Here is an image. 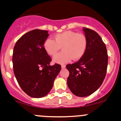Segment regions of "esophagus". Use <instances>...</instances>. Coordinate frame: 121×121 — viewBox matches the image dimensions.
I'll list each match as a JSON object with an SVG mask.
<instances>
[{
    "mask_svg": "<svg viewBox=\"0 0 121 121\" xmlns=\"http://www.w3.org/2000/svg\"><path fill=\"white\" fill-rule=\"evenodd\" d=\"M65 67H66L65 65H64V64H62V65H61V68H62V69L65 68Z\"/></svg>",
    "mask_w": 121,
    "mask_h": 121,
    "instance_id": "obj_1",
    "label": "esophagus"
}]
</instances>
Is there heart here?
I'll return each instance as SVG.
<instances>
[{
    "mask_svg": "<svg viewBox=\"0 0 121 121\" xmlns=\"http://www.w3.org/2000/svg\"><path fill=\"white\" fill-rule=\"evenodd\" d=\"M54 41L47 38L43 47L48 54L54 56L62 48L63 51L53 57L54 63L64 64L73 60H78L84 56L87 47V39L86 35L73 31H65L56 34Z\"/></svg>",
    "mask_w": 121,
    "mask_h": 121,
    "instance_id": "obj_1",
    "label": "heart"
}]
</instances>
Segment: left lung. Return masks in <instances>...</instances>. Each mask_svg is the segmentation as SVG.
Returning <instances> with one entry per match:
<instances>
[{"instance_id":"left-lung-1","label":"left lung","mask_w":121,"mask_h":121,"mask_svg":"<svg viewBox=\"0 0 121 121\" xmlns=\"http://www.w3.org/2000/svg\"><path fill=\"white\" fill-rule=\"evenodd\" d=\"M87 47L78 61L66 66L69 72L67 84L71 92L84 97L96 91L101 86L107 72L108 54L105 43L96 31L83 28Z\"/></svg>"}]
</instances>
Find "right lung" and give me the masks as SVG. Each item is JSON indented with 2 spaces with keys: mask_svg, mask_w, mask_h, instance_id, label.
Wrapping results in <instances>:
<instances>
[{
  "mask_svg": "<svg viewBox=\"0 0 121 121\" xmlns=\"http://www.w3.org/2000/svg\"><path fill=\"white\" fill-rule=\"evenodd\" d=\"M48 35L47 30H31L17 41L13 50L14 75L22 90L33 98L47 95L61 69L58 64L49 65L52 58L43 47Z\"/></svg>",
  "mask_w": 121,
  "mask_h": 121,
  "instance_id": "add662e5",
  "label": "right lung"
}]
</instances>
